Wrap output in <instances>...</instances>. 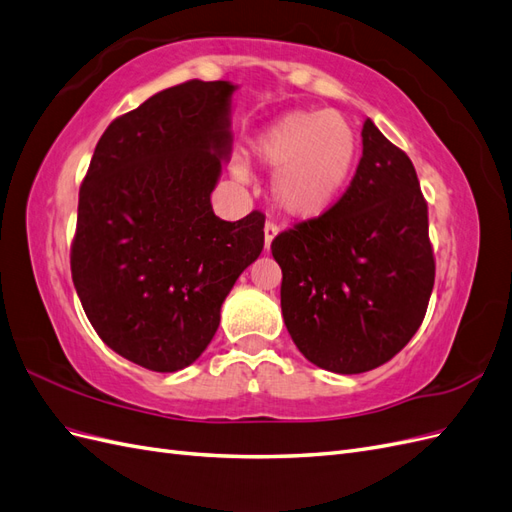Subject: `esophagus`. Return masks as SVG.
Returning <instances> with one entry per match:
<instances>
[{
	"label": "esophagus",
	"mask_w": 512,
	"mask_h": 512,
	"mask_svg": "<svg viewBox=\"0 0 512 512\" xmlns=\"http://www.w3.org/2000/svg\"><path fill=\"white\" fill-rule=\"evenodd\" d=\"M276 236H279V227L268 221L266 227H264V248H266V251H270V246H272Z\"/></svg>",
	"instance_id": "34e87169"
}]
</instances>
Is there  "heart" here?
Wrapping results in <instances>:
<instances>
[{
  "label": "heart",
  "instance_id": "heart-1",
  "mask_svg": "<svg viewBox=\"0 0 512 512\" xmlns=\"http://www.w3.org/2000/svg\"><path fill=\"white\" fill-rule=\"evenodd\" d=\"M358 152L354 126L328 109L289 111L253 141L257 163L276 173V208L302 223L317 221L337 206L352 180Z\"/></svg>",
  "mask_w": 512,
  "mask_h": 512
}]
</instances>
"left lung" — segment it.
<instances>
[{
    "mask_svg": "<svg viewBox=\"0 0 512 512\" xmlns=\"http://www.w3.org/2000/svg\"><path fill=\"white\" fill-rule=\"evenodd\" d=\"M287 332L315 367L371 371L410 343L435 281L427 201L412 160L367 118L345 195L272 242Z\"/></svg>",
    "mask_w": 512,
    "mask_h": 512,
    "instance_id": "1",
    "label": "left lung"
}]
</instances>
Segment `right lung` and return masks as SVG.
<instances>
[{"mask_svg":"<svg viewBox=\"0 0 512 512\" xmlns=\"http://www.w3.org/2000/svg\"><path fill=\"white\" fill-rule=\"evenodd\" d=\"M229 81H186L109 124L79 191L72 281L115 354L158 373L193 364L264 248V214L236 223L210 195L231 156Z\"/></svg>","mask_w":512,"mask_h":512,"instance_id":"right-lung-1","label":"right lung"}]
</instances>
